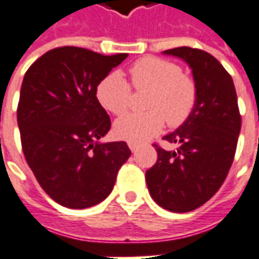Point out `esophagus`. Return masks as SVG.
I'll return each instance as SVG.
<instances>
[{"mask_svg": "<svg viewBox=\"0 0 259 259\" xmlns=\"http://www.w3.org/2000/svg\"><path fill=\"white\" fill-rule=\"evenodd\" d=\"M129 148L132 150V152L137 151V144L136 143H129Z\"/></svg>", "mask_w": 259, "mask_h": 259, "instance_id": "1", "label": "esophagus"}]
</instances>
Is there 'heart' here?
<instances>
[{
	"label": "heart",
	"instance_id": "1",
	"mask_svg": "<svg viewBox=\"0 0 259 259\" xmlns=\"http://www.w3.org/2000/svg\"><path fill=\"white\" fill-rule=\"evenodd\" d=\"M130 83L136 90H151L144 113H127L119 118L113 130L120 139L141 143L159 133L165 118L170 126H179L190 116L197 101V87L193 79L182 73L179 65L146 57L129 68ZM100 105L112 115H122L129 107L130 85L120 72L102 77L96 90Z\"/></svg>",
	"mask_w": 259,
	"mask_h": 259
}]
</instances>
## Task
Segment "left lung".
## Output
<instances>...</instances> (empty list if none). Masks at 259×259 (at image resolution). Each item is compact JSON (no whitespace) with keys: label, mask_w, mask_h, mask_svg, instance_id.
<instances>
[{"label":"left lung","mask_w":259,"mask_h":259,"mask_svg":"<svg viewBox=\"0 0 259 259\" xmlns=\"http://www.w3.org/2000/svg\"><path fill=\"white\" fill-rule=\"evenodd\" d=\"M162 54L183 59L197 87L190 116L163 137L176 151L157 144L158 159L146 172L152 200L172 212H190L215 194L226 179L237 147L241 116L232 76L211 54L190 47Z\"/></svg>","instance_id":"1"}]
</instances>
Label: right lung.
Instances as JSON below:
<instances>
[{
  "instance_id": "1",
  "label": "right lung",
  "mask_w": 259,
  "mask_h": 259,
  "mask_svg": "<svg viewBox=\"0 0 259 259\" xmlns=\"http://www.w3.org/2000/svg\"><path fill=\"white\" fill-rule=\"evenodd\" d=\"M127 54L54 48L27 69L18 105L23 154L42 190L61 205L84 209L111 194L130 157L124 141L101 143L111 119L96 90Z\"/></svg>"
}]
</instances>
